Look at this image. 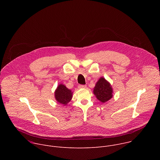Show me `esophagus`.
I'll list each match as a JSON object with an SVG mask.
<instances>
[{"label":"esophagus","instance_id":"1","mask_svg":"<svg viewBox=\"0 0 160 160\" xmlns=\"http://www.w3.org/2000/svg\"><path fill=\"white\" fill-rule=\"evenodd\" d=\"M78 88H87V85H78Z\"/></svg>","mask_w":160,"mask_h":160}]
</instances>
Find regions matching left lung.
<instances>
[{"label":"left lung","instance_id":"left-lung-1","mask_svg":"<svg viewBox=\"0 0 160 160\" xmlns=\"http://www.w3.org/2000/svg\"><path fill=\"white\" fill-rule=\"evenodd\" d=\"M93 93L99 101L104 103L112 98L113 90L111 83L102 77L96 83Z\"/></svg>","mask_w":160,"mask_h":160}]
</instances>
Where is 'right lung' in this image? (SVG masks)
<instances>
[{
  "instance_id": "right-lung-1",
  "label": "right lung",
  "mask_w": 160,
  "mask_h": 160,
  "mask_svg": "<svg viewBox=\"0 0 160 160\" xmlns=\"http://www.w3.org/2000/svg\"><path fill=\"white\" fill-rule=\"evenodd\" d=\"M73 97V92L68 89L64 85L60 83L54 92V98L56 101L61 104L66 106Z\"/></svg>"
}]
</instances>
